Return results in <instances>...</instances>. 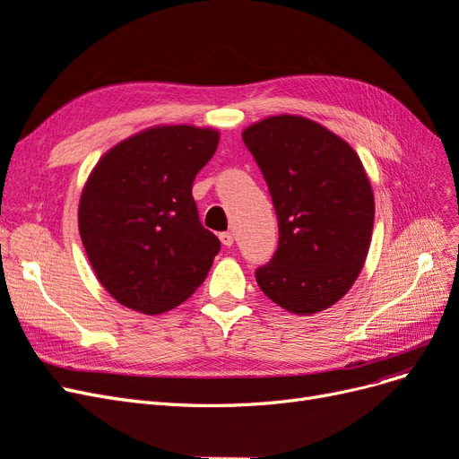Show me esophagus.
<instances>
[{
	"label": "esophagus",
	"mask_w": 459,
	"mask_h": 459,
	"mask_svg": "<svg viewBox=\"0 0 459 459\" xmlns=\"http://www.w3.org/2000/svg\"><path fill=\"white\" fill-rule=\"evenodd\" d=\"M220 241H221V245H224V247H231L233 245V233L231 231L220 233Z\"/></svg>",
	"instance_id": "34e87169"
}]
</instances>
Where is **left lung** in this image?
Masks as SVG:
<instances>
[{"label":"left lung","mask_w":459,"mask_h":459,"mask_svg":"<svg viewBox=\"0 0 459 459\" xmlns=\"http://www.w3.org/2000/svg\"><path fill=\"white\" fill-rule=\"evenodd\" d=\"M266 179L280 228L268 264L256 268L264 295L308 316L333 307L362 270L375 203L362 160L317 122L281 115L243 132Z\"/></svg>","instance_id":"obj_1"}]
</instances>
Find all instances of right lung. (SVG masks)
Listing matches in <instances>:
<instances>
[{"mask_svg":"<svg viewBox=\"0 0 459 459\" xmlns=\"http://www.w3.org/2000/svg\"><path fill=\"white\" fill-rule=\"evenodd\" d=\"M216 147L211 128H151L105 152L88 178L80 238L97 280L124 307L160 314L204 281L220 241L203 228L191 189Z\"/></svg>","mask_w":459,"mask_h":459,"instance_id":"add662e5","label":"right lung"}]
</instances>
